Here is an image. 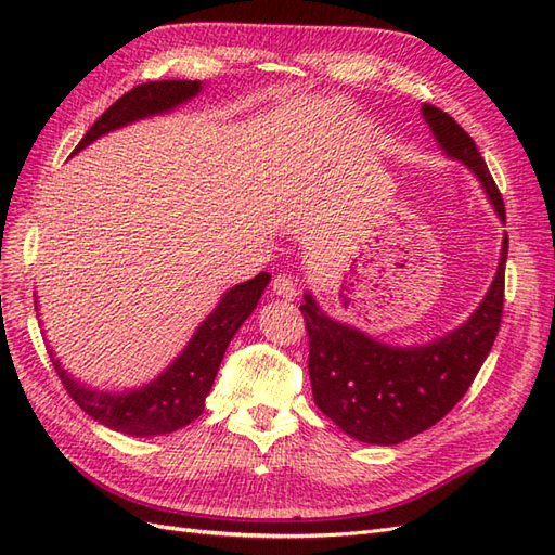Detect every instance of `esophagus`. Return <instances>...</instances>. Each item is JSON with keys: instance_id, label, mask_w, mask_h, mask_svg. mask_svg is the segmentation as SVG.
I'll return each mask as SVG.
<instances>
[{"instance_id": "1", "label": "esophagus", "mask_w": 555, "mask_h": 555, "mask_svg": "<svg viewBox=\"0 0 555 555\" xmlns=\"http://www.w3.org/2000/svg\"><path fill=\"white\" fill-rule=\"evenodd\" d=\"M271 289L275 296L284 298V300H294L296 298V280L292 275H275L271 282Z\"/></svg>"}]
</instances>
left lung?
<instances>
[{"instance_id": "1", "label": "left lung", "mask_w": 555, "mask_h": 555, "mask_svg": "<svg viewBox=\"0 0 555 555\" xmlns=\"http://www.w3.org/2000/svg\"><path fill=\"white\" fill-rule=\"evenodd\" d=\"M440 150L477 176L498 217L505 204L486 169L475 141L444 111L422 106ZM507 233L502 238L498 273L477 310L465 322L426 345L393 347L354 326L335 322L308 292L306 317L308 371L317 408L351 438L367 444H398L428 430L465 396L489 357L505 304Z\"/></svg>"}]
</instances>
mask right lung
<instances>
[{"mask_svg":"<svg viewBox=\"0 0 555 555\" xmlns=\"http://www.w3.org/2000/svg\"><path fill=\"white\" fill-rule=\"evenodd\" d=\"M201 90H204L201 80L143 82V86L129 90L106 113H102V117L76 145L74 155L96 139L106 137L108 131L139 122L143 117L171 113L173 108L188 104ZM268 280H271V275L259 273L257 278L224 292L220 304L198 324L178 359H173L164 373L139 386V389H127L120 393L92 389V386L80 384L64 371L53 357V349H50V359H53L64 389L94 422L111 430L133 435V438H153V435L173 433L192 424L204 412L206 396L210 393L217 371H220L224 351L245 319L255 312Z\"/></svg>","mask_w":555,"mask_h":555,"instance_id":"obj_1","label":"right lung"}]
</instances>
